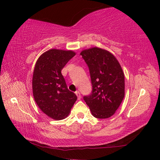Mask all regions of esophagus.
<instances>
[{"instance_id": "esophagus-1", "label": "esophagus", "mask_w": 160, "mask_h": 160, "mask_svg": "<svg viewBox=\"0 0 160 160\" xmlns=\"http://www.w3.org/2000/svg\"><path fill=\"white\" fill-rule=\"evenodd\" d=\"M75 94H76L77 97H78V99H80L81 98V94H80V92L79 91H76L75 92Z\"/></svg>"}]
</instances>
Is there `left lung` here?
I'll use <instances>...</instances> for the list:
<instances>
[{
  "label": "left lung",
  "mask_w": 160,
  "mask_h": 160,
  "mask_svg": "<svg viewBox=\"0 0 160 160\" xmlns=\"http://www.w3.org/2000/svg\"><path fill=\"white\" fill-rule=\"evenodd\" d=\"M90 71L92 90L83 97L97 118L113 115L124 97L125 79L118 61L106 50L94 47L80 53Z\"/></svg>",
  "instance_id": "obj_1"
}]
</instances>
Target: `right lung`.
I'll use <instances>...</instances> for the list:
<instances>
[{
  "label": "right lung",
  "instance_id": "add662e5",
  "mask_svg": "<svg viewBox=\"0 0 160 160\" xmlns=\"http://www.w3.org/2000/svg\"><path fill=\"white\" fill-rule=\"evenodd\" d=\"M75 55L72 51L51 49L43 53L35 65L32 78L34 100L45 114L55 120L68 115L78 98L68 89L61 73Z\"/></svg>",
  "mask_w": 160,
  "mask_h": 160
}]
</instances>
